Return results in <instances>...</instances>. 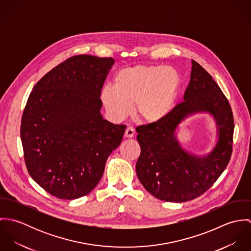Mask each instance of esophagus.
<instances>
[{
  "mask_svg": "<svg viewBox=\"0 0 251 251\" xmlns=\"http://www.w3.org/2000/svg\"><path fill=\"white\" fill-rule=\"evenodd\" d=\"M134 136V129L131 126H128L125 131V137L126 138H132Z\"/></svg>",
  "mask_w": 251,
  "mask_h": 251,
  "instance_id": "1",
  "label": "esophagus"
}]
</instances>
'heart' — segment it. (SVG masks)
<instances>
[{"instance_id": "obj_1", "label": "heart", "mask_w": 251, "mask_h": 251, "mask_svg": "<svg viewBox=\"0 0 251 251\" xmlns=\"http://www.w3.org/2000/svg\"><path fill=\"white\" fill-rule=\"evenodd\" d=\"M114 84L104 85L100 101L109 117L126 119L132 111L145 124L164 120L175 107L181 85L179 72L163 65H137L120 70Z\"/></svg>"}]
</instances>
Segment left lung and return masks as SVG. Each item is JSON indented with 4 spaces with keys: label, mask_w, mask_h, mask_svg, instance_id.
<instances>
[{
    "label": "left lung",
    "mask_w": 251,
    "mask_h": 251,
    "mask_svg": "<svg viewBox=\"0 0 251 251\" xmlns=\"http://www.w3.org/2000/svg\"><path fill=\"white\" fill-rule=\"evenodd\" d=\"M196 112L211 113L218 129L219 139L214 149L202 157L186 152L176 136L179 124ZM136 131L141 147L136 163L140 182L155 198L181 203L205 193L225 170L232 154L234 118L219 86L192 60L183 101L161 122L139 126Z\"/></svg>",
    "instance_id": "obj_1"
}]
</instances>
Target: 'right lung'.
<instances>
[{
	"label": "right lung",
	"instance_id": "obj_1",
	"mask_svg": "<svg viewBox=\"0 0 251 251\" xmlns=\"http://www.w3.org/2000/svg\"><path fill=\"white\" fill-rule=\"evenodd\" d=\"M114 63L73 56L47 72L30 94L20 129L25 163L36 183L59 199L90 193L123 140L126 126L100 114V90Z\"/></svg>",
	"mask_w": 251,
	"mask_h": 251
}]
</instances>
